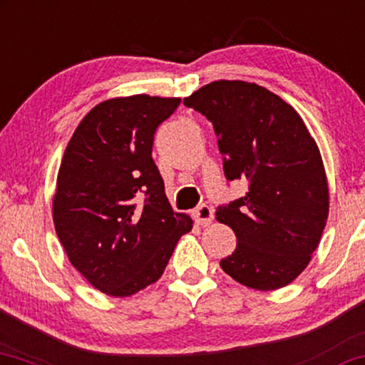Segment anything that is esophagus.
I'll list each match as a JSON object with an SVG mask.
<instances>
[{
  "instance_id": "1",
  "label": "esophagus",
  "mask_w": 365,
  "mask_h": 365,
  "mask_svg": "<svg viewBox=\"0 0 365 365\" xmlns=\"http://www.w3.org/2000/svg\"><path fill=\"white\" fill-rule=\"evenodd\" d=\"M193 215H195V220L197 224L200 225H210L212 220H214V210H212V207L209 205H200L198 209H195L193 212Z\"/></svg>"
}]
</instances>
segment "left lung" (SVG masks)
I'll list each match as a JSON object with an SVG mask.
<instances>
[{
	"mask_svg": "<svg viewBox=\"0 0 365 365\" xmlns=\"http://www.w3.org/2000/svg\"><path fill=\"white\" fill-rule=\"evenodd\" d=\"M214 124L227 180L246 195L215 219L237 237L220 267L247 288L271 292L303 273L329 219V182L317 141L274 92L246 81H214L183 99Z\"/></svg>",
	"mask_w": 365,
	"mask_h": 365,
	"instance_id": "left-lung-1",
	"label": "left lung"
}]
</instances>
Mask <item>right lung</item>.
I'll return each mask as SVG.
<instances>
[{
  "label": "right lung",
  "mask_w": 365,
  "mask_h": 365,
  "mask_svg": "<svg viewBox=\"0 0 365 365\" xmlns=\"http://www.w3.org/2000/svg\"><path fill=\"white\" fill-rule=\"evenodd\" d=\"M180 98L135 94L92 108L68 141L52 202L68 261L96 289L131 297L156 283L190 215L173 212L151 158Z\"/></svg>",
  "instance_id": "right-lung-1"
}]
</instances>
